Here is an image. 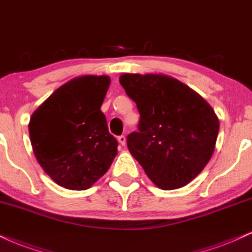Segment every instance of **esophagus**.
Wrapping results in <instances>:
<instances>
[{
	"label": "esophagus",
	"mask_w": 252,
	"mask_h": 252,
	"mask_svg": "<svg viewBox=\"0 0 252 252\" xmlns=\"http://www.w3.org/2000/svg\"><path fill=\"white\" fill-rule=\"evenodd\" d=\"M118 141H119V144L121 146H125L126 145V137L125 135H120V137H118Z\"/></svg>",
	"instance_id": "obj_1"
}]
</instances>
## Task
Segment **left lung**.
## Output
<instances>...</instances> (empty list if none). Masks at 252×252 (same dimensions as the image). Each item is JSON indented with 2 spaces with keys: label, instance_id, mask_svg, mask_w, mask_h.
Returning a JSON list of instances; mask_svg holds the SVG:
<instances>
[{
  "label": "left lung",
  "instance_id": "8db88e82",
  "mask_svg": "<svg viewBox=\"0 0 252 252\" xmlns=\"http://www.w3.org/2000/svg\"><path fill=\"white\" fill-rule=\"evenodd\" d=\"M119 81L140 113L139 132L127 137L131 155L161 190L188 185L214 155L220 131L214 108L165 74L124 73Z\"/></svg>",
  "mask_w": 252,
  "mask_h": 252
}]
</instances>
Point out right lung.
I'll use <instances>...</instances> for the list:
<instances>
[{"label": "right lung", "instance_id": "obj_1", "mask_svg": "<svg viewBox=\"0 0 252 252\" xmlns=\"http://www.w3.org/2000/svg\"><path fill=\"white\" fill-rule=\"evenodd\" d=\"M111 78L76 76L59 87L32 114L29 137L36 160L58 185L87 190L118 155L101 107Z\"/></svg>", "mask_w": 252, "mask_h": 252}]
</instances>
